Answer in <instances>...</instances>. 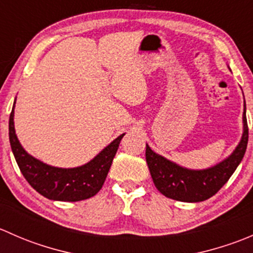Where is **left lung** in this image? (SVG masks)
<instances>
[{
	"label": "left lung",
	"instance_id": "left-lung-1",
	"mask_svg": "<svg viewBox=\"0 0 253 253\" xmlns=\"http://www.w3.org/2000/svg\"><path fill=\"white\" fill-rule=\"evenodd\" d=\"M242 122L244 132L235 150L223 162L208 169H186L153 152L147 144L145 160L158 191L165 197L180 202H202L215 195L228 182L246 152L249 142L246 105L242 115Z\"/></svg>",
	"mask_w": 253,
	"mask_h": 253
}]
</instances>
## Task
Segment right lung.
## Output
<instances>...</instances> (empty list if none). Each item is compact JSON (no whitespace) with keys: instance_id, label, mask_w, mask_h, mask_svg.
<instances>
[{"instance_id":"obj_1","label":"right lung","mask_w":253,"mask_h":253,"mask_svg":"<svg viewBox=\"0 0 253 253\" xmlns=\"http://www.w3.org/2000/svg\"><path fill=\"white\" fill-rule=\"evenodd\" d=\"M13 117L14 105L9 116V143L20 171L37 192L52 201L77 202L93 197L100 191L125 133L86 164L63 169L45 164L25 152L17 138Z\"/></svg>"}]
</instances>
